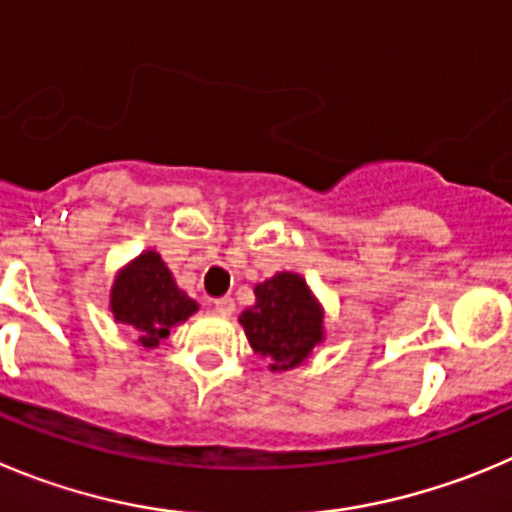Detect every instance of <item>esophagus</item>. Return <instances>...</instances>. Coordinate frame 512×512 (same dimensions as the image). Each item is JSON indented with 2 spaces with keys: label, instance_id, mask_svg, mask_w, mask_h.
<instances>
[{
  "label": "esophagus",
  "instance_id": "obj_1",
  "mask_svg": "<svg viewBox=\"0 0 512 512\" xmlns=\"http://www.w3.org/2000/svg\"><path fill=\"white\" fill-rule=\"evenodd\" d=\"M214 310H217L219 315H232L234 313V298H229V295L217 298L214 300Z\"/></svg>",
  "mask_w": 512,
  "mask_h": 512
}]
</instances>
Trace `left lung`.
Listing matches in <instances>:
<instances>
[{
    "instance_id": "left-lung-1",
    "label": "left lung",
    "mask_w": 512,
    "mask_h": 512,
    "mask_svg": "<svg viewBox=\"0 0 512 512\" xmlns=\"http://www.w3.org/2000/svg\"><path fill=\"white\" fill-rule=\"evenodd\" d=\"M247 338L272 369H293L321 343L323 313L300 275L280 272L255 288V305L240 315Z\"/></svg>"
}]
</instances>
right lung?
<instances>
[{"label":"right lung","mask_w":512,"mask_h":512,"mask_svg":"<svg viewBox=\"0 0 512 512\" xmlns=\"http://www.w3.org/2000/svg\"><path fill=\"white\" fill-rule=\"evenodd\" d=\"M111 310L116 321L136 331L138 343L156 348L169 338L171 328L197 313V303L176 288L169 267L154 250L143 252L136 262L118 272L111 293Z\"/></svg>","instance_id":"1"}]
</instances>
